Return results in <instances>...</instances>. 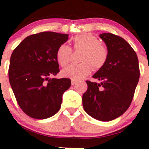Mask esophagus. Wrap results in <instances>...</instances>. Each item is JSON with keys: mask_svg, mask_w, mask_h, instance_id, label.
I'll return each instance as SVG.
<instances>
[{"mask_svg": "<svg viewBox=\"0 0 149 149\" xmlns=\"http://www.w3.org/2000/svg\"><path fill=\"white\" fill-rule=\"evenodd\" d=\"M76 83H77V81H76V80H74V79H71V84L72 85H75Z\"/></svg>", "mask_w": 149, "mask_h": 149, "instance_id": "esophagus-1", "label": "esophagus"}]
</instances>
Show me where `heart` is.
Segmentation results:
<instances>
[{
	"mask_svg": "<svg viewBox=\"0 0 149 149\" xmlns=\"http://www.w3.org/2000/svg\"><path fill=\"white\" fill-rule=\"evenodd\" d=\"M73 47L75 49H83L80 64H72L68 66L62 71L65 77L74 80H81L88 76L92 70L102 68L106 63L109 56L107 48L100 44L97 37L91 34H82L76 36L73 39ZM71 48L65 44L61 45L56 51V59L61 66H66L70 62Z\"/></svg>",
	"mask_w": 149,
	"mask_h": 149,
	"instance_id": "b5f03b06",
	"label": "heart"
}]
</instances>
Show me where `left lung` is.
<instances>
[{
	"instance_id": "8db88e82",
	"label": "left lung",
	"mask_w": 149,
	"mask_h": 149,
	"mask_svg": "<svg viewBox=\"0 0 149 149\" xmlns=\"http://www.w3.org/2000/svg\"><path fill=\"white\" fill-rule=\"evenodd\" d=\"M100 37L109 52L106 63L93 75L100 83L86 81L83 94L85 112L96 120L111 121L121 116L130 107L140 77L136 52L123 38L111 33Z\"/></svg>"
}]
</instances>
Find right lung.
Instances as JSON below:
<instances>
[{"label":"right lung","instance_id":"obj_1","mask_svg":"<svg viewBox=\"0 0 149 149\" xmlns=\"http://www.w3.org/2000/svg\"><path fill=\"white\" fill-rule=\"evenodd\" d=\"M68 34L43 31L28 36L12 52L9 82L21 109L28 116L46 119L61 108L69 79H55L59 70L56 51Z\"/></svg>","mask_w":149,"mask_h":149}]
</instances>
